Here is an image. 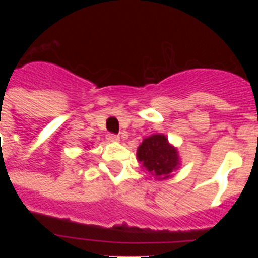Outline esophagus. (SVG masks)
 Returning <instances> with one entry per match:
<instances>
[{
	"mask_svg": "<svg viewBox=\"0 0 258 258\" xmlns=\"http://www.w3.org/2000/svg\"><path fill=\"white\" fill-rule=\"evenodd\" d=\"M107 141H108V142H118V141H120V137L116 136V134H107Z\"/></svg>",
	"mask_w": 258,
	"mask_h": 258,
	"instance_id": "esophagus-1",
	"label": "esophagus"
}]
</instances>
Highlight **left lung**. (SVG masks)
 <instances>
[{"mask_svg": "<svg viewBox=\"0 0 258 258\" xmlns=\"http://www.w3.org/2000/svg\"><path fill=\"white\" fill-rule=\"evenodd\" d=\"M137 159L156 179L169 178L179 166L178 151L168 142L164 134L145 138L137 150Z\"/></svg>", "mask_w": 258, "mask_h": 258, "instance_id": "8db88e82", "label": "left lung"}]
</instances>
